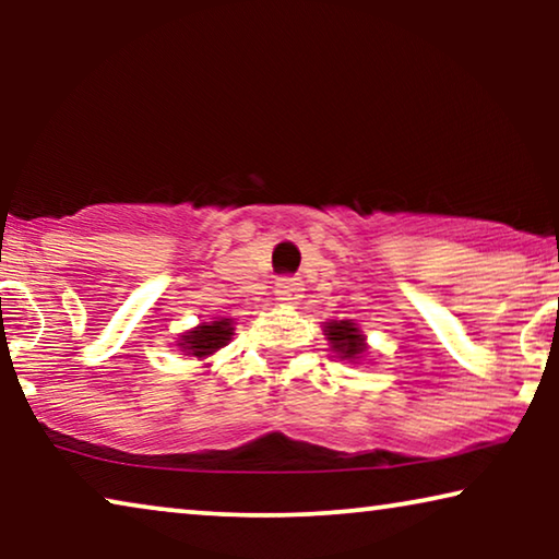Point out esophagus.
I'll return each mask as SVG.
<instances>
[{
    "instance_id": "esophagus-1",
    "label": "esophagus",
    "mask_w": 559,
    "mask_h": 559,
    "mask_svg": "<svg viewBox=\"0 0 559 559\" xmlns=\"http://www.w3.org/2000/svg\"><path fill=\"white\" fill-rule=\"evenodd\" d=\"M274 295L282 305H295L302 297V282L300 277H280Z\"/></svg>"
}]
</instances>
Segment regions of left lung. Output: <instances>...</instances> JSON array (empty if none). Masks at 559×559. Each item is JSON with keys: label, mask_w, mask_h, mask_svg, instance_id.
Wrapping results in <instances>:
<instances>
[{"label": "left lung", "mask_w": 559, "mask_h": 559, "mask_svg": "<svg viewBox=\"0 0 559 559\" xmlns=\"http://www.w3.org/2000/svg\"><path fill=\"white\" fill-rule=\"evenodd\" d=\"M325 338L331 341V348L338 354V358L350 364L361 361L366 350H369L364 333L350 320H331V323H325Z\"/></svg>", "instance_id": "8db88e82"}]
</instances>
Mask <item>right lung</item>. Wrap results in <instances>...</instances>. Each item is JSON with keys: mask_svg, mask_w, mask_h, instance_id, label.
<instances>
[{"mask_svg": "<svg viewBox=\"0 0 559 559\" xmlns=\"http://www.w3.org/2000/svg\"><path fill=\"white\" fill-rule=\"evenodd\" d=\"M234 335V320L231 318H218L211 323L195 325L193 331L182 333L178 346L186 350V356L195 358H209L216 354L218 348H224Z\"/></svg>", "mask_w": 559, "mask_h": 559, "instance_id": "1", "label": "right lung"}]
</instances>
